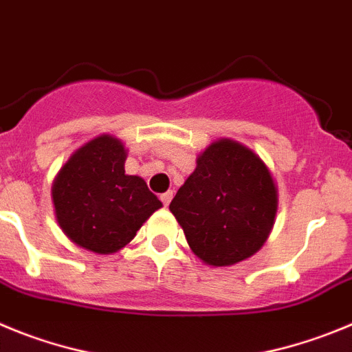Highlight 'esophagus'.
Masks as SVG:
<instances>
[{
  "label": "esophagus",
  "instance_id": "esophagus-1",
  "mask_svg": "<svg viewBox=\"0 0 352 352\" xmlns=\"http://www.w3.org/2000/svg\"><path fill=\"white\" fill-rule=\"evenodd\" d=\"M160 198H161V201H163L164 207H168L170 201H172V198H173V191H166V192H163V195H161Z\"/></svg>",
  "mask_w": 352,
  "mask_h": 352
}]
</instances>
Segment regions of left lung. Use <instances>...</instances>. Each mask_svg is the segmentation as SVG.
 Listing matches in <instances>:
<instances>
[{
    "label": "left lung",
    "instance_id": "8db88e82",
    "mask_svg": "<svg viewBox=\"0 0 352 352\" xmlns=\"http://www.w3.org/2000/svg\"><path fill=\"white\" fill-rule=\"evenodd\" d=\"M277 201V186L258 154L221 138L199 154L170 210L201 261L230 267L267 242Z\"/></svg>",
    "mask_w": 352,
    "mask_h": 352
}]
</instances>
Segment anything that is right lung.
Masks as SVG:
<instances>
[{
  "label": "right lung",
  "instance_id": "add662e5",
  "mask_svg": "<svg viewBox=\"0 0 352 352\" xmlns=\"http://www.w3.org/2000/svg\"><path fill=\"white\" fill-rule=\"evenodd\" d=\"M124 161L122 142L101 135L59 170L52 186L56 219L78 247L98 254L117 252L163 207L142 177L126 175Z\"/></svg>",
  "mask_w": 352,
  "mask_h": 352
}]
</instances>
